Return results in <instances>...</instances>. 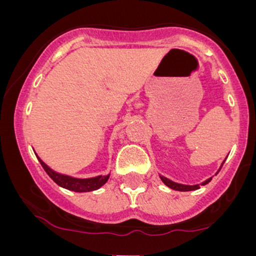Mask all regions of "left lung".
<instances>
[{"mask_svg": "<svg viewBox=\"0 0 256 256\" xmlns=\"http://www.w3.org/2000/svg\"><path fill=\"white\" fill-rule=\"evenodd\" d=\"M224 162H225V161H224ZM224 162L222 164L220 168H222V165H224ZM216 173H218V172H216ZM160 178H161V180L164 182V184L167 185L168 188H171V189H173V190H177V192H192V190H198V189H200V185H206V184L210 183V180H212V178H208L207 180H204V183H201V184L185 185V184H179V183H176V182L170 180L168 178L164 177V176H160Z\"/></svg>", "mask_w": 256, "mask_h": 256, "instance_id": "obj_1", "label": "left lung"}]
</instances>
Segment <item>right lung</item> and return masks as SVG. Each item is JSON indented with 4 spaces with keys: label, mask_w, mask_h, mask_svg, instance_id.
Listing matches in <instances>:
<instances>
[{
    "label": "right lung",
    "mask_w": 256,
    "mask_h": 256,
    "mask_svg": "<svg viewBox=\"0 0 256 256\" xmlns=\"http://www.w3.org/2000/svg\"><path fill=\"white\" fill-rule=\"evenodd\" d=\"M38 161L40 162V165L44 168V171L48 173V176L52 180L56 183L58 186L64 188L67 190H71V192H94V190H98L102 185L107 183L110 174L107 176H98V177L92 178H74L71 176L62 174V173L55 172L54 170H52L46 164H44L40 158L36 154Z\"/></svg>",
    "instance_id": "obj_1"
}]
</instances>
